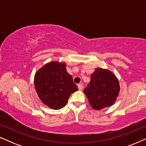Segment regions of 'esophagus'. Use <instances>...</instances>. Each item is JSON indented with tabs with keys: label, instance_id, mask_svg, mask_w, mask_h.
I'll return each instance as SVG.
<instances>
[{
	"label": "esophagus",
	"instance_id": "obj_1",
	"mask_svg": "<svg viewBox=\"0 0 146 146\" xmlns=\"http://www.w3.org/2000/svg\"><path fill=\"white\" fill-rule=\"evenodd\" d=\"M78 89L80 90H82L83 89V86L82 84H79L78 85Z\"/></svg>",
	"mask_w": 146,
	"mask_h": 146
}]
</instances>
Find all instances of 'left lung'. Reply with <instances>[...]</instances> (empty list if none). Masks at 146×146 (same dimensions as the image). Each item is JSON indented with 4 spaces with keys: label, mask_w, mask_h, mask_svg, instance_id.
Returning a JSON list of instances; mask_svg holds the SVG:
<instances>
[{
    "label": "left lung",
    "mask_w": 146,
    "mask_h": 146,
    "mask_svg": "<svg viewBox=\"0 0 146 146\" xmlns=\"http://www.w3.org/2000/svg\"><path fill=\"white\" fill-rule=\"evenodd\" d=\"M119 82L108 70L96 68L91 75V80L84 90L90 105L100 110L112 105L119 94Z\"/></svg>",
    "instance_id": "8db88e82"
}]
</instances>
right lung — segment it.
<instances>
[{
	"label": "right lung",
	"instance_id": "obj_1",
	"mask_svg": "<svg viewBox=\"0 0 146 146\" xmlns=\"http://www.w3.org/2000/svg\"><path fill=\"white\" fill-rule=\"evenodd\" d=\"M35 86L42 102L54 110L64 106L71 94L78 90L67 72L66 64L58 62L47 64L37 72Z\"/></svg>",
	"mask_w": 146,
	"mask_h": 146
}]
</instances>
